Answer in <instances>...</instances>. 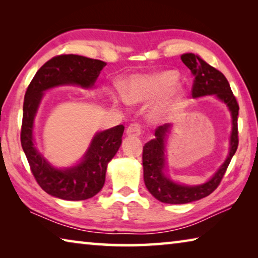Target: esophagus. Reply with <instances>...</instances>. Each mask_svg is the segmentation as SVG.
<instances>
[{
	"mask_svg": "<svg viewBox=\"0 0 258 258\" xmlns=\"http://www.w3.org/2000/svg\"><path fill=\"white\" fill-rule=\"evenodd\" d=\"M142 133V127L140 126L139 124L134 123V124H131L127 130H126V134L128 135V137H139V135H141Z\"/></svg>",
	"mask_w": 258,
	"mask_h": 258,
	"instance_id": "esophagus-1",
	"label": "esophagus"
}]
</instances>
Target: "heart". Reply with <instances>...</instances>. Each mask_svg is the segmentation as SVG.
Listing matches in <instances>:
<instances>
[{
	"instance_id": "obj_1",
	"label": "heart",
	"mask_w": 258,
	"mask_h": 258,
	"mask_svg": "<svg viewBox=\"0 0 258 258\" xmlns=\"http://www.w3.org/2000/svg\"><path fill=\"white\" fill-rule=\"evenodd\" d=\"M178 74L165 71L149 75H134L125 81L121 86V95L127 103H145L156 100L169 92L177 84ZM168 103H158L151 109L150 118L158 121L164 118Z\"/></svg>"
}]
</instances>
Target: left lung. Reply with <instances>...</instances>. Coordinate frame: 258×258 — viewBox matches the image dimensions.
<instances>
[{"instance_id":"left-lung-1","label":"left lung","mask_w":258,"mask_h":258,"mask_svg":"<svg viewBox=\"0 0 258 258\" xmlns=\"http://www.w3.org/2000/svg\"><path fill=\"white\" fill-rule=\"evenodd\" d=\"M183 63L190 69L195 76L192 85V97L200 98L206 95H215L226 104L232 117V132L230 137L229 155L207 182L198 185H186L176 183L166 174V139L171 132L172 125L164 124L155 131V139L147 142L143 147L142 164L143 178L147 189L154 197L165 204H187L207 197L216 189L223 178L226 168L238 148V113L239 104L231 91L228 80L220 71H217L199 55L184 53L181 55Z\"/></svg>"}]
</instances>
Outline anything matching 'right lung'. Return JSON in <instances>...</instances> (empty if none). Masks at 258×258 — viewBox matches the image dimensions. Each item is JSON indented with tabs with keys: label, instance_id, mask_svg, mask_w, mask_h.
Segmentation results:
<instances>
[{
	"label": "right lung",
	"instance_id": "add662e5",
	"mask_svg": "<svg viewBox=\"0 0 258 258\" xmlns=\"http://www.w3.org/2000/svg\"><path fill=\"white\" fill-rule=\"evenodd\" d=\"M106 62L83 55L61 54L45 62L35 74L25 94L21 147L35 180L46 194L63 200L92 198L102 189L108 163L121 145L124 126L117 125L94 135L80 163L66 168L51 165L37 148L33 135L34 120L44 92L62 85L92 89Z\"/></svg>",
	"mask_w": 258,
	"mask_h": 258
}]
</instances>
